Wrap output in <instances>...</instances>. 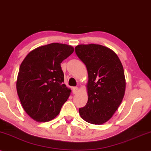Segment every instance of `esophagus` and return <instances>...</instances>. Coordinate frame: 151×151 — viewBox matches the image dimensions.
Masks as SVG:
<instances>
[{"instance_id": "34e87169", "label": "esophagus", "mask_w": 151, "mask_h": 151, "mask_svg": "<svg viewBox=\"0 0 151 151\" xmlns=\"http://www.w3.org/2000/svg\"><path fill=\"white\" fill-rule=\"evenodd\" d=\"M78 90H79V88H78V87L77 86H74V87H72V92H73L74 94H76L78 92Z\"/></svg>"}]
</instances>
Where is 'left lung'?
I'll return each instance as SVG.
<instances>
[{
	"instance_id": "1",
	"label": "left lung",
	"mask_w": 151,
	"mask_h": 151,
	"mask_svg": "<svg viewBox=\"0 0 151 151\" xmlns=\"http://www.w3.org/2000/svg\"><path fill=\"white\" fill-rule=\"evenodd\" d=\"M75 52L88 74V101L79 109V114L87 122L102 124L112 117L124 98L123 66L116 53L101 45H78Z\"/></svg>"
}]
</instances>
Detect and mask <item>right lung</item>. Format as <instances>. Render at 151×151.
I'll return each instance as SVG.
<instances>
[{
  "label": "right lung",
  "instance_id": "obj_1",
  "mask_svg": "<svg viewBox=\"0 0 151 151\" xmlns=\"http://www.w3.org/2000/svg\"><path fill=\"white\" fill-rule=\"evenodd\" d=\"M73 52L71 46L52 43L34 49L22 63L17 91L24 110L34 120L54 119L70 96L60 63Z\"/></svg>",
  "mask_w": 151,
  "mask_h": 151
}]
</instances>
